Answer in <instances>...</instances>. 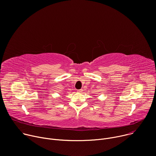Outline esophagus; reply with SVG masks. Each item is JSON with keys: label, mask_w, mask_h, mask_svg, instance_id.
<instances>
[{"label": "esophagus", "mask_w": 156, "mask_h": 156, "mask_svg": "<svg viewBox=\"0 0 156 156\" xmlns=\"http://www.w3.org/2000/svg\"><path fill=\"white\" fill-rule=\"evenodd\" d=\"M82 91H83V90H82V89H79V90H77V92H79V93H81Z\"/></svg>", "instance_id": "obj_1"}]
</instances>
